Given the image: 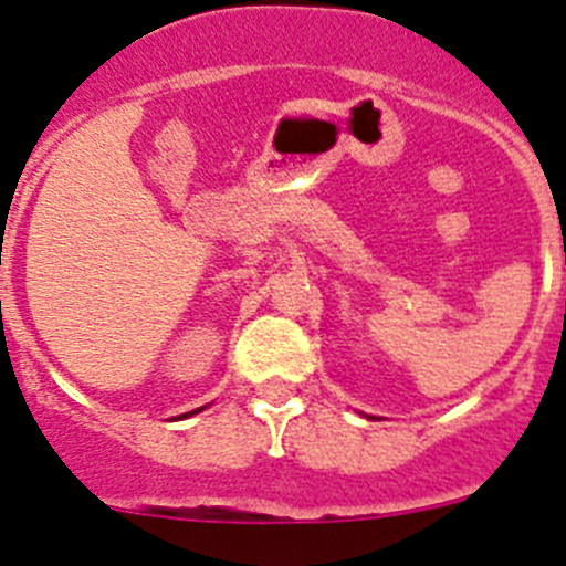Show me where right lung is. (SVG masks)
Listing matches in <instances>:
<instances>
[{
	"label": "right lung",
	"mask_w": 566,
	"mask_h": 566,
	"mask_svg": "<svg viewBox=\"0 0 566 566\" xmlns=\"http://www.w3.org/2000/svg\"><path fill=\"white\" fill-rule=\"evenodd\" d=\"M199 410H205V405H202V408H197V410H191V413H182V419H188V416H193V413H199Z\"/></svg>",
	"instance_id": "1"
}]
</instances>
